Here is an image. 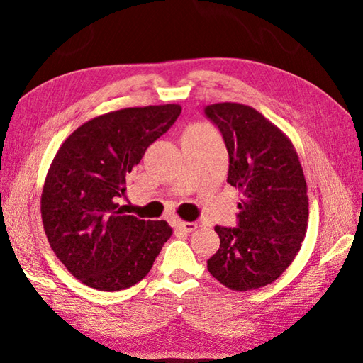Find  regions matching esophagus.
<instances>
[{"mask_svg":"<svg viewBox=\"0 0 363 363\" xmlns=\"http://www.w3.org/2000/svg\"><path fill=\"white\" fill-rule=\"evenodd\" d=\"M177 228L184 230V233H191V230H195L198 228V225L194 221H181L179 225H177Z\"/></svg>","mask_w":363,"mask_h":363,"instance_id":"obj_1","label":"esophagus"}]
</instances>
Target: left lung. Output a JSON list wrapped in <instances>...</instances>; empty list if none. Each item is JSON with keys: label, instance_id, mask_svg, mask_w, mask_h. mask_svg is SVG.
Instances as JSON below:
<instances>
[{"label": "left lung", "instance_id": "8db88e82", "mask_svg": "<svg viewBox=\"0 0 363 363\" xmlns=\"http://www.w3.org/2000/svg\"><path fill=\"white\" fill-rule=\"evenodd\" d=\"M204 112L225 138L228 182L242 194L237 226H215L220 250L207 269L230 290L265 287L290 267L307 233L303 167L290 138L252 107L217 103Z\"/></svg>", "mask_w": 363, "mask_h": 363}]
</instances>
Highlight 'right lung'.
Segmentation results:
<instances>
[{"instance_id":"right-lung-1","label":"right lung","mask_w":363,"mask_h":363,"mask_svg":"<svg viewBox=\"0 0 363 363\" xmlns=\"http://www.w3.org/2000/svg\"><path fill=\"white\" fill-rule=\"evenodd\" d=\"M181 111L162 104L99 115L68 135L54 156L40 199L43 229L57 259L89 287H133L172 237L167 221L138 220L118 201L146 148Z\"/></svg>"}]
</instances>
